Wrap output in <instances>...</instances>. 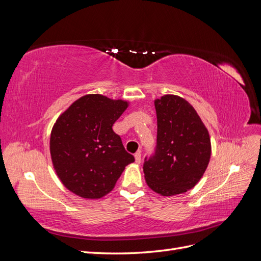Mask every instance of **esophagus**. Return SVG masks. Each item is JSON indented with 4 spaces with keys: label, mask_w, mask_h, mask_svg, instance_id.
Instances as JSON below:
<instances>
[{
    "label": "esophagus",
    "mask_w": 261,
    "mask_h": 261,
    "mask_svg": "<svg viewBox=\"0 0 261 261\" xmlns=\"http://www.w3.org/2000/svg\"><path fill=\"white\" fill-rule=\"evenodd\" d=\"M135 162L137 164H140L141 163V152L140 151H137L135 153Z\"/></svg>",
    "instance_id": "1"
}]
</instances>
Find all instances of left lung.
<instances>
[{
	"mask_svg": "<svg viewBox=\"0 0 261 261\" xmlns=\"http://www.w3.org/2000/svg\"><path fill=\"white\" fill-rule=\"evenodd\" d=\"M156 147L145 159L147 185L161 196L186 193L202 177L211 155L206 126L193 106L175 94L154 100Z\"/></svg>",
	"mask_w": 261,
	"mask_h": 261,
	"instance_id": "8db88e82",
	"label": "left lung"
}]
</instances>
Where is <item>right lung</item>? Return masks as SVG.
I'll return each instance as SVG.
<instances>
[{"instance_id": "1", "label": "right lung", "mask_w": 261, "mask_h": 261, "mask_svg": "<svg viewBox=\"0 0 261 261\" xmlns=\"http://www.w3.org/2000/svg\"><path fill=\"white\" fill-rule=\"evenodd\" d=\"M127 107V101L86 94L59 116L51 132L50 152L57 175L68 191L99 199L114 188L126 165L135 161L112 129Z\"/></svg>"}]
</instances>
